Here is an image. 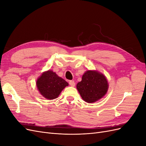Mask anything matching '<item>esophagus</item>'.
Masks as SVG:
<instances>
[{
	"mask_svg": "<svg viewBox=\"0 0 146 146\" xmlns=\"http://www.w3.org/2000/svg\"><path fill=\"white\" fill-rule=\"evenodd\" d=\"M69 85H70V86H72V87L75 86V85H76V83L74 82V81H72V80L69 81Z\"/></svg>",
	"mask_w": 146,
	"mask_h": 146,
	"instance_id": "34e87169",
	"label": "esophagus"
}]
</instances>
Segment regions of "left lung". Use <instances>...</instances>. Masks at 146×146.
Wrapping results in <instances>:
<instances>
[{
  "label": "left lung",
  "instance_id": "1",
  "mask_svg": "<svg viewBox=\"0 0 146 146\" xmlns=\"http://www.w3.org/2000/svg\"><path fill=\"white\" fill-rule=\"evenodd\" d=\"M77 88L82 99L88 103L98 101L107 93L108 84L107 78L95 70H88L83 75Z\"/></svg>",
  "mask_w": 146,
  "mask_h": 146
}]
</instances>
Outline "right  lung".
Returning <instances> with one entry per match:
<instances>
[{
	"instance_id": "1",
	"label": "right lung",
	"mask_w": 146,
	"mask_h": 146,
	"mask_svg": "<svg viewBox=\"0 0 146 146\" xmlns=\"http://www.w3.org/2000/svg\"><path fill=\"white\" fill-rule=\"evenodd\" d=\"M36 86L39 92L45 98L52 100L56 99L68 83L58 77L52 70L44 72L36 81Z\"/></svg>"
}]
</instances>
